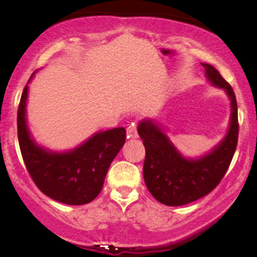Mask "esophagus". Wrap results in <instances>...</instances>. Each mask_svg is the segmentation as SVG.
Listing matches in <instances>:
<instances>
[{
	"label": "esophagus",
	"instance_id": "esophagus-1",
	"mask_svg": "<svg viewBox=\"0 0 257 257\" xmlns=\"http://www.w3.org/2000/svg\"><path fill=\"white\" fill-rule=\"evenodd\" d=\"M126 138L128 139H135L138 138V131H137V125L134 123L129 124L128 128H126Z\"/></svg>",
	"mask_w": 257,
	"mask_h": 257
}]
</instances>
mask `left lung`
Listing matches in <instances>:
<instances>
[{
    "label": "left lung",
    "instance_id": "1",
    "mask_svg": "<svg viewBox=\"0 0 257 257\" xmlns=\"http://www.w3.org/2000/svg\"><path fill=\"white\" fill-rule=\"evenodd\" d=\"M202 65L209 82L222 88L231 100L228 132L213 151L198 159H187L175 149L161 125L152 119L141 120L138 125L146 150L145 184L158 202L169 206L188 204L210 193L225 176L237 149L239 124L234 91L214 66Z\"/></svg>",
    "mask_w": 257,
    "mask_h": 257
}]
</instances>
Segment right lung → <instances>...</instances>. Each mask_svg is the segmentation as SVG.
I'll return each instance as SVG.
<instances>
[{
  "mask_svg": "<svg viewBox=\"0 0 257 257\" xmlns=\"http://www.w3.org/2000/svg\"><path fill=\"white\" fill-rule=\"evenodd\" d=\"M28 91L26 84L17 123L20 151L31 179L41 192L57 202L69 205L90 203L101 192L108 168L124 145L125 129L119 126L96 133L71 151H48L35 143L26 124Z\"/></svg>",
  "mask_w": 257,
  "mask_h": 257,
  "instance_id": "obj_1",
  "label": "right lung"
}]
</instances>
